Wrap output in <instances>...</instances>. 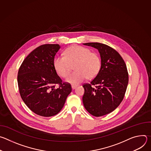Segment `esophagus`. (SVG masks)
<instances>
[{
  "label": "esophagus",
  "mask_w": 151,
  "mask_h": 151,
  "mask_svg": "<svg viewBox=\"0 0 151 151\" xmlns=\"http://www.w3.org/2000/svg\"><path fill=\"white\" fill-rule=\"evenodd\" d=\"M76 87H77V86H76V85H72V88L73 90H74Z\"/></svg>",
  "instance_id": "esophagus-1"
}]
</instances>
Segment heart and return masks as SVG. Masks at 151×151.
<instances>
[{"label":"heart","mask_w":151,"mask_h":151,"mask_svg":"<svg viewBox=\"0 0 151 151\" xmlns=\"http://www.w3.org/2000/svg\"><path fill=\"white\" fill-rule=\"evenodd\" d=\"M72 84H78L87 78H95L101 68L100 56L90 49L82 46L75 45L68 48L64 52V57L56 56L54 60V66L57 73L62 78H66Z\"/></svg>","instance_id":"1"}]
</instances>
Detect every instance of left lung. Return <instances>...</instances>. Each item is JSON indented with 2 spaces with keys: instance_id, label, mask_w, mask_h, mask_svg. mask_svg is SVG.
Segmentation results:
<instances>
[{
  "instance_id": "left-lung-1",
  "label": "left lung",
  "mask_w": 151,
  "mask_h": 151,
  "mask_svg": "<svg viewBox=\"0 0 151 151\" xmlns=\"http://www.w3.org/2000/svg\"><path fill=\"white\" fill-rule=\"evenodd\" d=\"M97 49L101 57V68L90 83L82 85L85 108L99 117L114 111L122 102L128 83V73L124 60L112 47L98 42L83 44Z\"/></svg>"
}]
</instances>
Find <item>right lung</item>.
Listing matches in <instances>:
<instances>
[{
  "mask_svg": "<svg viewBox=\"0 0 151 151\" xmlns=\"http://www.w3.org/2000/svg\"><path fill=\"white\" fill-rule=\"evenodd\" d=\"M58 44L42 45L32 51L20 66L17 81L21 99L35 114L45 117L57 115L72 91L54 66ZM57 84L59 87H55Z\"/></svg>",
  "mask_w": 151,
  "mask_h": 151,
  "instance_id": "obj_1",
  "label": "right lung"
}]
</instances>
